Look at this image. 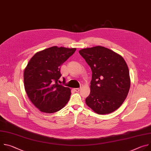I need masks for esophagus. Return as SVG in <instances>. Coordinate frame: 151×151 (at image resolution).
<instances>
[{
  "label": "esophagus",
  "mask_w": 151,
  "mask_h": 151,
  "mask_svg": "<svg viewBox=\"0 0 151 151\" xmlns=\"http://www.w3.org/2000/svg\"><path fill=\"white\" fill-rule=\"evenodd\" d=\"M74 91H75L76 92H79L80 91V88H74L73 89Z\"/></svg>",
  "instance_id": "34e87169"
}]
</instances>
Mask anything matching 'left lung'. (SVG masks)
Instances as JSON below:
<instances>
[{
	"label": "left lung",
	"mask_w": 151,
	"mask_h": 151,
	"mask_svg": "<svg viewBox=\"0 0 151 151\" xmlns=\"http://www.w3.org/2000/svg\"><path fill=\"white\" fill-rule=\"evenodd\" d=\"M79 52L93 73L86 104L100 115L114 112L124 101L130 87L125 61L119 54L101 46L82 49Z\"/></svg>",
	"instance_id": "8db88e82"
}]
</instances>
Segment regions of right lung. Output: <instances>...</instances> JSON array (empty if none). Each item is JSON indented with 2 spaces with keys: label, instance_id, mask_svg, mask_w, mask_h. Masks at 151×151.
<instances>
[{
  "label": "right lung",
  "instance_id": "add662e5",
  "mask_svg": "<svg viewBox=\"0 0 151 151\" xmlns=\"http://www.w3.org/2000/svg\"><path fill=\"white\" fill-rule=\"evenodd\" d=\"M76 50L54 46L36 52L29 61L24 72V88L40 111L56 112L69 101L70 89L58 83L60 66ZM63 82L65 83L64 78Z\"/></svg>",
  "mask_w": 151,
  "mask_h": 151
}]
</instances>
